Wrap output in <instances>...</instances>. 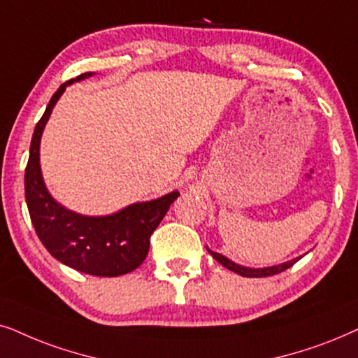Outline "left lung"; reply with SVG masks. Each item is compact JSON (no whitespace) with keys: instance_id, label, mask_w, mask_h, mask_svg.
Returning a JSON list of instances; mask_svg holds the SVG:
<instances>
[{"instance_id":"8db88e82","label":"left lung","mask_w":358,"mask_h":358,"mask_svg":"<svg viewBox=\"0 0 358 358\" xmlns=\"http://www.w3.org/2000/svg\"><path fill=\"white\" fill-rule=\"evenodd\" d=\"M208 252L214 257V259L219 262V264L226 266V268H229L231 271H236V273H239L242 276H249V278H262V276H271V275H276V273H282V271L289 268V266H293L299 259H301V257H296V259H293V260H289V262H285V264L273 265V266H266V268H247V266H242V265L234 264V262L226 259V257L221 255V254H217V252H213V250H209V249H208Z\"/></svg>"}]
</instances>
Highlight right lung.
Wrapping results in <instances>:
<instances>
[{"instance_id": "right-lung-1", "label": "right lung", "mask_w": 358, "mask_h": 358, "mask_svg": "<svg viewBox=\"0 0 358 358\" xmlns=\"http://www.w3.org/2000/svg\"><path fill=\"white\" fill-rule=\"evenodd\" d=\"M78 75L60 85L47 104L45 113L36 124L27 160L24 188L26 203L36 234L52 257L71 268L94 276H119L136 270L145 260L150 236L180 196L171 192L159 199L134 203L111 216H82L65 209L47 192L41 173V137L49 116L65 88L73 82L92 76Z\"/></svg>"}]
</instances>
